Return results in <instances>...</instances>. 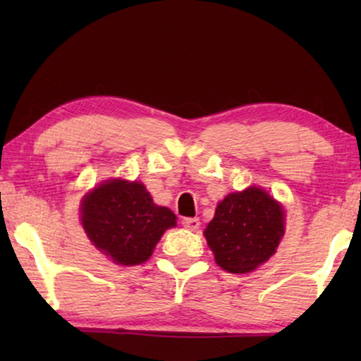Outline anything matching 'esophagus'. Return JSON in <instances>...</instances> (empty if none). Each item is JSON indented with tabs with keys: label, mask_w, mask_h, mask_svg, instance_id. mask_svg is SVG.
I'll list each match as a JSON object with an SVG mask.
<instances>
[{
	"label": "esophagus",
	"mask_w": 361,
	"mask_h": 361,
	"mask_svg": "<svg viewBox=\"0 0 361 361\" xmlns=\"http://www.w3.org/2000/svg\"><path fill=\"white\" fill-rule=\"evenodd\" d=\"M181 223H183V226H185V228L189 229V231L199 229V226H200L199 218H183Z\"/></svg>",
	"instance_id": "obj_1"
}]
</instances>
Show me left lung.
<instances>
[{
  "label": "left lung",
  "instance_id": "1",
  "mask_svg": "<svg viewBox=\"0 0 361 361\" xmlns=\"http://www.w3.org/2000/svg\"><path fill=\"white\" fill-rule=\"evenodd\" d=\"M283 234V207L256 186L226 195L204 231L216 264L231 274L255 271L276 253Z\"/></svg>",
  "mask_w": 361,
  "mask_h": 361
}]
</instances>
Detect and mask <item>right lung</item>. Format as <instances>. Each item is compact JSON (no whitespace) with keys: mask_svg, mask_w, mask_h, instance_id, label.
I'll return each mask as SVG.
<instances>
[{"mask_svg":"<svg viewBox=\"0 0 361 361\" xmlns=\"http://www.w3.org/2000/svg\"><path fill=\"white\" fill-rule=\"evenodd\" d=\"M81 224L89 240L116 264L148 261L176 216L152 202L143 183L108 180L84 195Z\"/></svg>","mask_w":361,"mask_h":361,"instance_id":"right-lung-1","label":"right lung"}]
</instances>
